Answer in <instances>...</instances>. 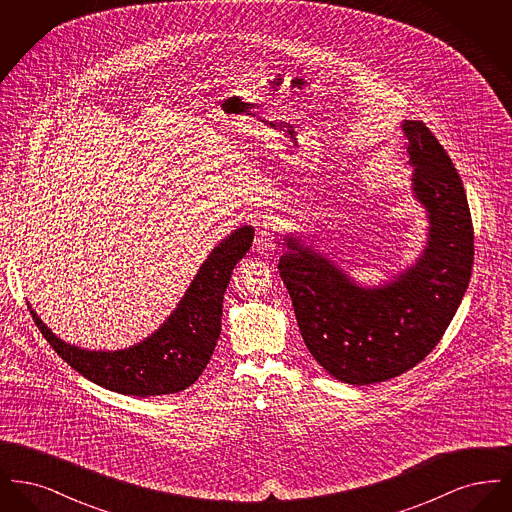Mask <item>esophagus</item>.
Wrapping results in <instances>:
<instances>
[{"label":"esophagus","instance_id":"obj_1","mask_svg":"<svg viewBox=\"0 0 512 512\" xmlns=\"http://www.w3.org/2000/svg\"><path fill=\"white\" fill-rule=\"evenodd\" d=\"M276 249V236L268 230L267 226L257 230V236H255V251L261 253V255H272Z\"/></svg>","mask_w":512,"mask_h":512}]
</instances>
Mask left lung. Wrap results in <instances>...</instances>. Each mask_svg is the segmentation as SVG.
<instances>
[{"instance_id":"8db88e82","label":"left lung","mask_w":512,"mask_h":512,"mask_svg":"<svg viewBox=\"0 0 512 512\" xmlns=\"http://www.w3.org/2000/svg\"><path fill=\"white\" fill-rule=\"evenodd\" d=\"M401 126L414 197L430 222L413 267L384 286L363 288L295 238H286L290 251L278 263L307 349L328 374L355 386L395 378L438 345L474 265V228L459 172L424 122Z\"/></svg>"}]
</instances>
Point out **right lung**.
I'll return each mask as SVG.
<instances>
[{
  "label": "right lung",
  "instance_id": "add662e5",
  "mask_svg": "<svg viewBox=\"0 0 512 512\" xmlns=\"http://www.w3.org/2000/svg\"><path fill=\"white\" fill-rule=\"evenodd\" d=\"M242 226L222 240L195 274L194 282L163 326L128 349L88 351L59 340L32 307L30 315L55 353L78 374L105 390L153 397L186 390L201 376L220 336L222 299L232 272L253 242Z\"/></svg>",
  "mask_w": 512,
  "mask_h": 512
}]
</instances>
